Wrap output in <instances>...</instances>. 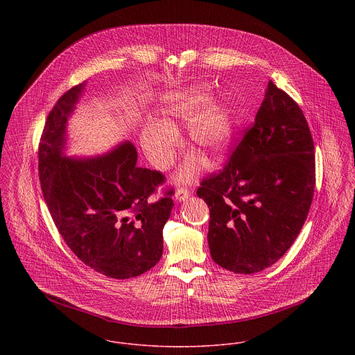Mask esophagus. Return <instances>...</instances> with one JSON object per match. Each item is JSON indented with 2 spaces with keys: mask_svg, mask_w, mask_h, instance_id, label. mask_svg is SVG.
<instances>
[{
  "mask_svg": "<svg viewBox=\"0 0 355 355\" xmlns=\"http://www.w3.org/2000/svg\"><path fill=\"white\" fill-rule=\"evenodd\" d=\"M175 197H176V200L179 201V202H182V201H186L189 197H190V191L187 190V189H179L178 191H176V194H175Z\"/></svg>",
  "mask_w": 355,
  "mask_h": 355,
  "instance_id": "obj_1",
  "label": "esophagus"
}]
</instances>
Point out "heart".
<instances>
[{
    "label": "heart",
    "instance_id": "heart-1",
    "mask_svg": "<svg viewBox=\"0 0 355 355\" xmlns=\"http://www.w3.org/2000/svg\"><path fill=\"white\" fill-rule=\"evenodd\" d=\"M207 100V93L201 89L186 90L166 102L161 123H150L144 127L141 135L142 148L155 168L165 169L172 164L179 145L178 124L191 119L193 121L190 124L189 135L196 149L209 161H217L225 153L231 141L228 103L223 100L210 102L194 119ZM198 166V159L194 155L189 157L182 165L178 179L180 182H190L197 175Z\"/></svg>",
    "mask_w": 355,
    "mask_h": 355
}]
</instances>
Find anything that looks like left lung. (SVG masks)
Here are the masks:
<instances>
[{"label": "left lung", "mask_w": 355, "mask_h": 355, "mask_svg": "<svg viewBox=\"0 0 355 355\" xmlns=\"http://www.w3.org/2000/svg\"><path fill=\"white\" fill-rule=\"evenodd\" d=\"M314 184V145L304 112L269 80L253 125L225 166L197 190L210 210L213 261L243 275L273 265L300 235Z\"/></svg>", "instance_id": "obj_1"}]
</instances>
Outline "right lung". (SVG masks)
Wrapping results in <instances>:
<instances>
[{
	"instance_id": "obj_1",
	"label": "right lung",
	"mask_w": 355,
	"mask_h": 355,
	"mask_svg": "<svg viewBox=\"0 0 355 355\" xmlns=\"http://www.w3.org/2000/svg\"><path fill=\"white\" fill-rule=\"evenodd\" d=\"M86 83L55 102L38 152L40 182L64 242L92 269L112 279L139 276L162 255V230L172 191L150 201L164 183L161 172L137 166L131 142L96 157H67V121Z\"/></svg>"
}]
</instances>
